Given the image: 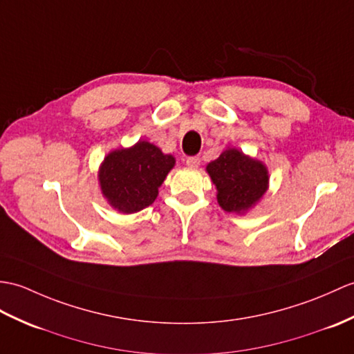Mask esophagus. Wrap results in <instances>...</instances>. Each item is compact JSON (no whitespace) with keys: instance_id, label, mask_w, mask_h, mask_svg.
Instances as JSON below:
<instances>
[{"instance_id":"obj_1","label":"esophagus","mask_w":354,"mask_h":354,"mask_svg":"<svg viewBox=\"0 0 354 354\" xmlns=\"http://www.w3.org/2000/svg\"><path fill=\"white\" fill-rule=\"evenodd\" d=\"M188 167H199L201 166V158L199 157H188L185 160Z\"/></svg>"}]
</instances>
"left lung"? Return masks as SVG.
I'll return each instance as SVG.
<instances>
[{
	"label": "left lung",
	"mask_w": 354,
	"mask_h": 354,
	"mask_svg": "<svg viewBox=\"0 0 354 354\" xmlns=\"http://www.w3.org/2000/svg\"><path fill=\"white\" fill-rule=\"evenodd\" d=\"M217 187V201L227 212H244L267 192V167L236 149H226L207 166Z\"/></svg>",
	"instance_id": "left-lung-1"
}]
</instances>
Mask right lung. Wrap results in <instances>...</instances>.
Returning <instances> with one entry per match:
<instances>
[{"mask_svg": "<svg viewBox=\"0 0 354 354\" xmlns=\"http://www.w3.org/2000/svg\"><path fill=\"white\" fill-rule=\"evenodd\" d=\"M174 166L171 155H164L147 142H138L129 149L111 152L104 160L101 190L118 211L125 214L142 211L157 199L158 187Z\"/></svg>", "mask_w": 354, "mask_h": 354, "instance_id": "add662e5", "label": "right lung"}]
</instances>
